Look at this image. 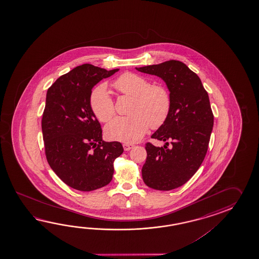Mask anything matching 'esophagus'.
Here are the masks:
<instances>
[{
    "label": "esophagus",
    "instance_id": "34e87169",
    "mask_svg": "<svg viewBox=\"0 0 259 259\" xmlns=\"http://www.w3.org/2000/svg\"><path fill=\"white\" fill-rule=\"evenodd\" d=\"M133 147H134V144H132V143H124V144H123V148H124L125 151H130V150H132Z\"/></svg>",
    "mask_w": 259,
    "mask_h": 259
}]
</instances>
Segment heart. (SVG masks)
<instances>
[{
  "label": "heart",
  "instance_id": "heart-1",
  "mask_svg": "<svg viewBox=\"0 0 259 259\" xmlns=\"http://www.w3.org/2000/svg\"><path fill=\"white\" fill-rule=\"evenodd\" d=\"M117 92L133 97L132 116H116L105 126L106 137L113 141L132 143L140 141L150 126L159 127L166 120L171 106L170 94L159 85H151L145 77L135 73L122 74L113 83ZM90 105L101 122L108 121L115 114V105L107 86L102 83L93 90Z\"/></svg>",
  "mask_w": 259,
  "mask_h": 259
}]
</instances>
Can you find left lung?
Masks as SVG:
<instances>
[{"label":"left lung","instance_id":"1","mask_svg":"<svg viewBox=\"0 0 259 259\" xmlns=\"http://www.w3.org/2000/svg\"><path fill=\"white\" fill-rule=\"evenodd\" d=\"M136 69L162 78L170 94L167 118L151 136L165 145L146 143L147 158L142 169L148 187L170 191L186 183L204 161L214 125L209 97L200 77L181 61Z\"/></svg>","mask_w":259,"mask_h":259}]
</instances>
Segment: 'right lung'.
I'll return each instance as SVG.
<instances>
[{"instance_id": "1", "label": "right lung", "mask_w": 259, "mask_h": 259, "mask_svg": "<svg viewBox=\"0 0 259 259\" xmlns=\"http://www.w3.org/2000/svg\"><path fill=\"white\" fill-rule=\"evenodd\" d=\"M118 70L84 64L47 91L41 120L46 158L55 174L77 191L91 192L110 183L113 163L124 151L118 142L103 141L90 105L94 86Z\"/></svg>"}]
</instances>
